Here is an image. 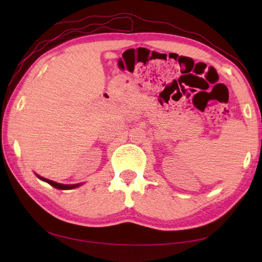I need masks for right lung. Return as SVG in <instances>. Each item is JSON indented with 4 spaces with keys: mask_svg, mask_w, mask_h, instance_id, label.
Masks as SVG:
<instances>
[{
    "mask_svg": "<svg viewBox=\"0 0 262 262\" xmlns=\"http://www.w3.org/2000/svg\"><path fill=\"white\" fill-rule=\"evenodd\" d=\"M39 179L42 180V181H46L47 184H50L53 187H55L57 189H73V188H76L78 186H81V184H75V185H63V184H59V183H55V181L50 180V179H46V178H42L40 176H37Z\"/></svg>",
    "mask_w": 262,
    "mask_h": 262,
    "instance_id": "add662e5",
    "label": "right lung"
}]
</instances>
